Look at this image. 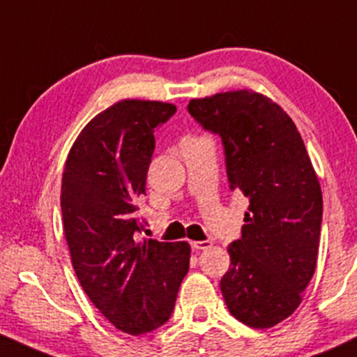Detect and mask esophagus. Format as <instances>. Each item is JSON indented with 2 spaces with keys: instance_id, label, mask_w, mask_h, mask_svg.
Here are the masks:
<instances>
[{
  "instance_id": "34e87169",
  "label": "esophagus",
  "mask_w": 357,
  "mask_h": 357,
  "mask_svg": "<svg viewBox=\"0 0 357 357\" xmlns=\"http://www.w3.org/2000/svg\"><path fill=\"white\" fill-rule=\"evenodd\" d=\"M191 248L195 250H205L211 248V242L210 241H193L191 242Z\"/></svg>"
}]
</instances>
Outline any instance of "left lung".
<instances>
[{
    "label": "left lung",
    "mask_w": 357,
    "mask_h": 357,
    "mask_svg": "<svg viewBox=\"0 0 357 357\" xmlns=\"http://www.w3.org/2000/svg\"><path fill=\"white\" fill-rule=\"evenodd\" d=\"M188 112L222 137L230 190L249 198L220 281L227 308L252 328L274 327L298 308L315 273L322 190L312 160L288 113L261 93H217Z\"/></svg>",
    "instance_id": "8db88e82"
}]
</instances>
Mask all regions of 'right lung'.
Listing matches in <instances>:
<instances>
[{
	"label": "right lung",
	"mask_w": 357,
	"mask_h": 357,
	"mask_svg": "<svg viewBox=\"0 0 357 357\" xmlns=\"http://www.w3.org/2000/svg\"><path fill=\"white\" fill-rule=\"evenodd\" d=\"M174 113L162 101L112 105L77 135L62 174V222L77 280L98 310L132 335L169 320L190 269L188 242L135 241L154 130Z\"/></svg>",
	"instance_id": "obj_1"
}]
</instances>
